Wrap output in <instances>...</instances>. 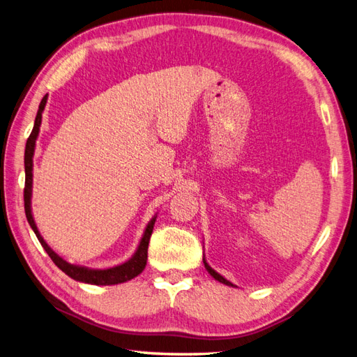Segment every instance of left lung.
<instances>
[{
  "label": "left lung",
  "instance_id": "1",
  "mask_svg": "<svg viewBox=\"0 0 357 357\" xmlns=\"http://www.w3.org/2000/svg\"><path fill=\"white\" fill-rule=\"evenodd\" d=\"M202 263H204V266H206V271L211 275V276H213L215 279H216V281H219V282H222V284H225V285H228V287H237V285H234L233 282H229L228 281V279L227 278H224L222 275H220V273H218L216 271H215V268H211L210 266H208V263H207V259H206V257H202Z\"/></svg>",
  "mask_w": 357,
  "mask_h": 357
}]
</instances>
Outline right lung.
I'll return each instance as SVG.
<instances>
[{"instance_id": "right-lung-1", "label": "right lung", "mask_w": 357, "mask_h": 357, "mask_svg": "<svg viewBox=\"0 0 357 357\" xmlns=\"http://www.w3.org/2000/svg\"><path fill=\"white\" fill-rule=\"evenodd\" d=\"M47 102V94L42 99L40 105H38V111L34 120V128L30 135V138L26 141L25 146V189H24V201H25V215L26 220L30 227L33 228L36 237L38 238V242L43 246V249L47 252V255L51 257L55 266L61 268V271L70 276L72 279L78 282H85V284H91V285H115V284H123L128 282L130 279L137 278L139 273H142L144 268H146L147 264V250H149V242L153 233V227H155L156 218L158 215L153 216L150 219V222L147 224L146 229H144V234L139 240V245L135 250L133 255L119 266H114L109 268H91V267H85V266H78V264H70L67 263L63 257H60L55 250L45 242V238L42 237L40 231H38L36 220L33 216V210H31V197H33V158H34V150H36V141L38 138V132H40V124H42V114L45 111Z\"/></svg>"}]
</instances>
